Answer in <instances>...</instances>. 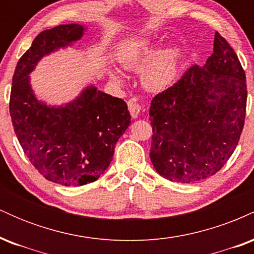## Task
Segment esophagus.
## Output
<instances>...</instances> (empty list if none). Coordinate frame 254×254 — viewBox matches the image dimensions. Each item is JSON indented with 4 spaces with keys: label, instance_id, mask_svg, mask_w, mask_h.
I'll return each mask as SVG.
<instances>
[{
    "label": "esophagus",
    "instance_id": "1",
    "mask_svg": "<svg viewBox=\"0 0 254 254\" xmlns=\"http://www.w3.org/2000/svg\"><path fill=\"white\" fill-rule=\"evenodd\" d=\"M127 105H129V111L130 115L132 118H137L139 116V112H141V105L136 101V99H130L127 101Z\"/></svg>",
    "mask_w": 254,
    "mask_h": 254
}]
</instances>
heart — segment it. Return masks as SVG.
Returning <instances> with one entry per match:
<instances>
[{"mask_svg":"<svg viewBox=\"0 0 254 254\" xmlns=\"http://www.w3.org/2000/svg\"><path fill=\"white\" fill-rule=\"evenodd\" d=\"M182 50L176 45L157 51V46L150 42H135L119 52L118 62L125 70L138 71L148 62L141 74L142 84L153 92L165 89L176 80L182 64ZM113 80L122 82L117 71L111 74Z\"/></svg>","mask_w":254,"mask_h":254,"instance_id":"obj_1","label":"heart"}]
</instances>
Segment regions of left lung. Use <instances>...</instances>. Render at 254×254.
Masks as SVG:
<instances>
[{
	"instance_id": "1",
	"label": "left lung",
	"mask_w": 254,
	"mask_h": 254,
	"mask_svg": "<svg viewBox=\"0 0 254 254\" xmlns=\"http://www.w3.org/2000/svg\"><path fill=\"white\" fill-rule=\"evenodd\" d=\"M246 76L232 46L216 32L214 52L200 68L151 100L150 160L171 182L214 176L234 153L246 116Z\"/></svg>"
}]
</instances>
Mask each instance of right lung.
Returning a JSON list of instances; mask_svg holds the SVG:
<instances>
[{
  "label": "right lung",
  "mask_w": 254,
  "mask_h": 254,
  "mask_svg": "<svg viewBox=\"0 0 254 254\" xmlns=\"http://www.w3.org/2000/svg\"><path fill=\"white\" fill-rule=\"evenodd\" d=\"M84 30L69 24L38 34L17 62L11 83L10 117L24 153L45 179L64 186L86 185L103 176L131 123L127 103L94 86L62 106H48L33 93L28 75L38 62L80 40Z\"/></svg>",
  "instance_id": "right-lung-1"
}]
</instances>
